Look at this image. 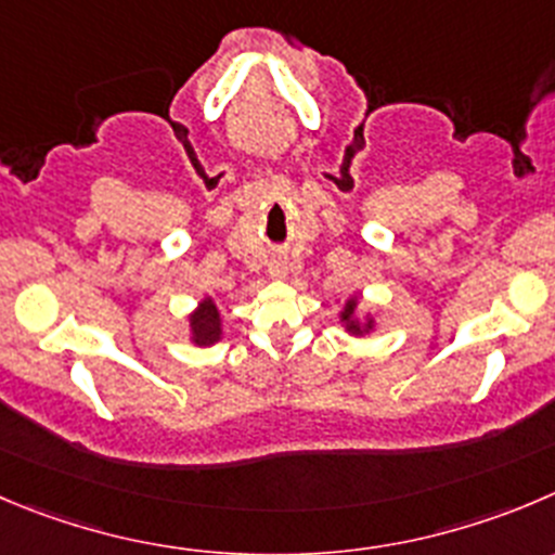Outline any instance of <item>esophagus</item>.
Returning <instances> with one entry per match:
<instances>
[{"label":"esophagus","mask_w":555,"mask_h":555,"mask_svg":"<svg viewBox=\"0 0 555 555\" xmlns=\"http://www.w3.org/2000/svg\"><path fill=\"white\" fill-rule=\"evenodd\" d=\"M286 272H288L286 261H272V263H269V274H272V278H286Z\"/></svg>","instance_id":"obj_1"}]
</instances>
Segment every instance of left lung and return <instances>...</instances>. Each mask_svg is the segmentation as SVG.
Segmentation results:
<instances>
[{
	"mask_svg": "<svg viewBox=\"0 0 555 555\" xmlns=\"http://www.w3.org/2000/svg\"><path fill=\"white\" fill-rule=\"evenodd\" d=\"M340 319L346 321V330L351 332V335H362V332H367L371 330V321H367V324H360V321H357V302H346V310H343L340 313Z\"/></svg>",
	"mask_w": 555,
	"mask_h": 555,
	"instance_id": "1",
	"label": "left lung"
}]
</instances>
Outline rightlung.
<instances>
[{"label": "right lung", "mask_w": 555, "mask_h": 555, "mask_svg": "<svg viewBox=\"0 0 555 555\" xmlns=\"http://www.w3.org/2000/svg\"><path fill=\"white\" fill-rule=\"evenodd\" d=\"M190 326H193V337L198 346H212L220 337V313L215 308L212 299H204L202 308L195 310L193 319H190Z\"/></svg>", "instance_id": "right-lung-1"}]
</instances>
